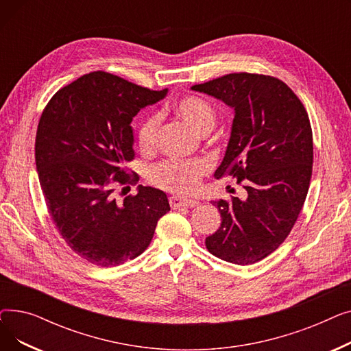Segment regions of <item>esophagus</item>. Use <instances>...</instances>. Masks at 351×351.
Instances as JSON below:
<instances>
[{
	"instance_id": "esophagus-1",
	"label": "esophagus",
	"mask_w": 351,
	"mask_h": 351,
	"mask_svg": "<svg viewBox=\"0 0 351 351\" xmlns=\"http://www.w3.org/2000/svg\"><path fill=\"white\" fill-rule=\"evenodd\" d=\"M169 204L172 209H179V208H196L199 206V202L193 199H182L179 196H171L169 197Z\"/></svg>"
}]
</instances>
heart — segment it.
<instances>
[{"label":"heart","mask_w":351,"mask_h":351,"mask_svg":"<svg viewBox=\"0 0 351 351\" xmlns=\"http://www.w3.org/2000/svg\"><path fill=\"white\" fill-rule=\"evenodd\" d=\"M176 114L199 134H208L216 123V109L204 98L185 97L176 102ZM160 117H146L138 129V145L142 152H151L158 141ZM210 169L206 159H169L154 165L149 171L152 185L178 195H192L199 189L200 179Z\"/></svg>","instance_id":"heart-1"}]
</instances>
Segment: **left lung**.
I'll use <instances>...</instances> for the list:
<instances>
[{"label": "left lung", "instance_id": "8db88e82", "mask_svg": "<svg viewBox=\"0 0 351 351\" xmlns=\"http://www.w3.org/2000/svg\"><path fill=\"white\" fill-rule=\"evenodd\" d=\"M192 89L234 109L215 178H234L247 193L245 200L212 202L222 223L206 237V249L234 265L261 262L286 241L308 192L313 134L306 108L283 81L262 73H228Z\"/></svg>", "mask_w": 351, "mask_h": 351}]
</instances>
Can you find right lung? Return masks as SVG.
<instances>
[{
	"label": "right lung",
	"instance_id": "add662e5",
	"mask_svg": "<svg viewBox=\"0 0 351 351\" xmlns=\"http://www.w3.org/2000/svg\"><path fill=\"white\" fill-rule=\"evenodd\" d=\"M104 71L61 88L40 118L35 163L45 204L65 243L86 262L112 267L149 246L158 220L171 210L166 195L139 186L117 200V188L136 185L131 122L165 98Z\"/></svg>",
	"mask_w": 351,
	"mask_h": 351
}]
</instances>
